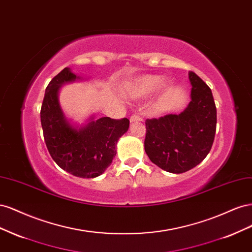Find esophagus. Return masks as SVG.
<instances>
[{
    "label": "esophagus",
    "instance_id": "34e87169",
    "mask_svg": "<svg viewBox=\"0 0 252 252\" xmlns=\"http://www.w3.org/2000/svg\"><path fill=\"white\" fill-rule=\"evenodd\" d=\"M142 121H143L142 117L140 116V114H138V113L132 114V116L130 117V122H131V123H134V122H142Z\"/></svg>",
    "mask_w": 252,
    "mask_h": 252
}]
</instances>
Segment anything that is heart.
I'll return each mask as SVG.
<instances>
[{
  "label": "heart",
  "instance_id": "obj_1",
  "mask_svg": "<svg viewBox=\"0 0 252 252\" xmlns=\"http://www.w3.org/2000/svg\"><path fill=\"white\" fill-rule=\"evenodd\" d=\"M162 83V78L157 74H144L134 79L130 85L127 87V94L132 97H142L150 94ZM165 90L168 91L170 88L169 83H166Z\"/></svg>",
  "mask_w": 252,
  "mask_h": 252
}]
</instances>
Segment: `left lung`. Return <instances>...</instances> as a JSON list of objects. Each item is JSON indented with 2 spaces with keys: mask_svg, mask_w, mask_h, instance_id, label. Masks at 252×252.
<instances>
[{
  "mask_svg": "<svg viewBox=\"0 0 252 252\" xmlns=\"http://www.w3.org/2000/svg\"><path fill=\"white\" fill-rule=\"evenodd\" d=\"M191 101L180 114L147 119L145 151L152 163L171 173L186 172L199 165L212 147L217 107L211 89L189 71Z\"/></svg>",
  "mask_w": 252,
  "mask_h": 252,
  "instance_id": "8db88e82",
  "label": "left lung"
}]
</instances>
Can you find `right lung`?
<instances>
[{
	"mask_svg": "<svg viewBox=\"0 0 252 252\" xmlns=\"http://www.w3.org/2000/svg\"><path fill=\"white\" fill-rule=\"evenodd\" d=\"M78 79L69 68H64L50 81L41 107V124L53 161L75 177L93 179L111 164L117 155V143L129 128V120L106 117L74 128L61 109L58 93L63 84Z\"/></svg>",
	"mask_w": 252,
	"mask_h": 252,
	"instance_id": "1",
	"label": "right lung"
}]
</instances>
